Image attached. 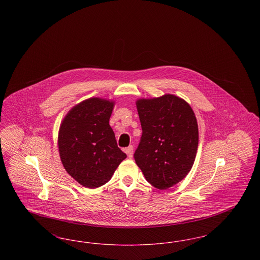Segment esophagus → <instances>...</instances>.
I'll return each instance as SVG.
<instances>
[{
	"label": "esophagus",
	"instance_id": "obj_1",
	"mask_svg": "<svg viewBox=\"0 0 260 260\" xmlns=\"http://www.w3.org/2000/svg\"><path fill=\"white\" fill-rule=\"evenodd\" d=\"M124 152L127 154L128 158H133V154H134V146L129 145L127 148L124 149Z\"/></svg>",
	"mask_w": 260,
	"mask_h": 260
}]
</instances>
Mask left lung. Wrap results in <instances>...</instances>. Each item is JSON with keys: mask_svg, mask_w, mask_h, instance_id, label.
Instances as JSON below:
<instances>
[{"mask_svg": "<svg viewBox=\"0 0 260 260\" xmlns=\"http://www.w3.org/2000/svg\"><path fill=\"white\" fill-rule=\"evenodd\" d=\"M142 128L135 152L136 165L158 189L181 181L192 169L199 143L198 124L183 99L166 94L136 101Z\"/></svg>", "mask_w": 260, "mask_h": 260, "instance_id": "1", "label": "left lung"}]
</instances>
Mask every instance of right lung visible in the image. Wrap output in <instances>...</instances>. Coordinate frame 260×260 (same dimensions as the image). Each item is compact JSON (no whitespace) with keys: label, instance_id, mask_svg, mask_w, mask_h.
Wrapping results in <instances>:
<instances>
[{"label":"right lung","instance_id":"add662e5","mask_svg":"<svg viewBox=\"0 0 260 260\" xmlns=\"http://www.w3.org/2000/svg\"><path fill=\"white\" fill-rule=\"evenodd\" d=\"M113 107L114 102L109 100L87 99L68 112L59 128L62 165L76 181L87 188L107 183L126 158L109 124Z\"/></svg>","mask_w":260,"mask_h":260}]
</instances>
